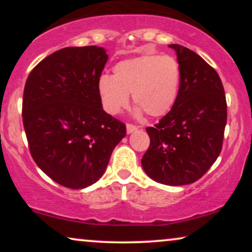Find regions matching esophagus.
<instances>
[{
  "mask_svg": "<svg viewBox=\"0 0 252 252\" xmlns=\"http://www.w3.org/2000/svg\"><path fill=\"white\" fill-rule=\"evenodd\" d=\"M126 129H127V134H130V133L135 132V130L137 129V127L132 125V124H127V125H126Z\"/></svg>",
  "mask_w": 252,
  "mask_h": 252,
  "instance_id": "34e87169",
  "label": "esophagus"
}]
</instances>
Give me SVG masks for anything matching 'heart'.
I'll use <instances>...</instances> for the list:
<instances>
[{
  "label": "heart",
  "instance_id": "b5f03b06",
  "mask_svg": "<svg viewBox=\"0 0 252 252\" xmlns=\"http://www.w3.org/2000/svg\"><path fill=\"white\" fill-rule=\"evenodd\" d=\"M181 71L175 58L168 55H143L117 63L113 74L98 79L102 105L110 115H118L128 104L129 94L137 104L136 116L166 115L178 97Z\"/></svg>",
  "mask_w": 252,
  "mask_h": 252
}]
</instances>
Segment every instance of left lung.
<instances>
[{"label":"left lung","instance_id":"obj_1","mask_svg":"<svg viewBox=\"0 0 252 252\" xmlns=\"http://www.w3.org/2000/svg\"><path fill=\"white\" fill-rule=\"evenodd\" d=\"M178 97L155 127H147L150 146L143 155L148 177L167 186L197 181L218 158L227 123V104L218 73L201 56L180 44Z\"/></svg>","mask_w":252,"mask_h":252}]
</instances>
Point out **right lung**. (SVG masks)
<instances>
[{
	"instance_id": "right-lung-1",
	"label": "right lung",
	"mask_w": 252,
	"mask_h": 252,
	"mask_svg": "<svg viewBox=\"0 0 252 252\" xmlns=\"http://www.w3.org/2000/svg\"><path fill=\"white\" fill-rule=\"evenodd\" d=\"M104 48L67 47L33 68L23 97L31 155L55 182L71 189L95 184L108 166L125 124L103 110L97 82Z\"/></svg>"
}]
</instances>
